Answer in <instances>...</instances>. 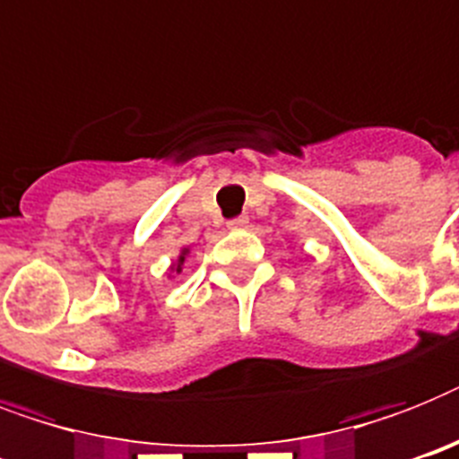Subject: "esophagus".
<instances>
[{
	"mask_svg": "<svg viewBox=\"0 0 459 459\" xmlns=\"http://www.w3.org/2000/svg\"><path fill=\"white\" fill-rule=\"evenodd\" d=\"M246 225H248V218H246V215H238V218H232V221L227 222L230 230H244Z\"/></svg>",
	"mask_w": 459,
	"mask_h": 459,
	"instance_id": "34e87169",
	"label": "esophagus"
}]
</instances>
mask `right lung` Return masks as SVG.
Wrapping results in <instances>:
<instances>
[{
	"label": "right lung",
	"instance_id": "right-lung-1",
	"mask_svg": "<svg viewBox=\"0 0 459 459\" xmlns=\"http://www.w3.org/2000/svg\"><path fill=\"white\" fill-rule=\"evenodd\" d=\"M189 257V246H185V248H180V253H178V257L170 263L169 267V279H173V274H180V272L185 270V263H187Z\"/></svg>",
	"mask_w": 459,
	"mask_h": 459
}]
</instances>
